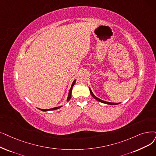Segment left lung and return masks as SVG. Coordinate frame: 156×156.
Wrapping results in <instances>:
<instances>
[{"label":"left lung","instance_id":"8db88e82","mask_svg":"<svg viewBox=\"0 0 156 156\" xmlns=\"http://www.w3.org/2000/svg\"><path fill=\"white\" fill-rule=\"evenodd\" d=\"M89 90H90V94H91V95H92V96L94 98V99H96V100H98V101H99V102H101V103H105V104H108V105H119V103H110V102H107V101H103V100H101V99H99V98H98L96 96H95V95L93 94V92H92V90H90V89L89 88Z\"/></svg>","mask_w":156,"mask_h":156}]
</instances>
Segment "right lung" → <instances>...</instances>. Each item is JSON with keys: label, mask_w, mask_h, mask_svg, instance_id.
Here are the masks:
<instances>
[{"label": "right lung", "mask_w": 156, "mask_h": 156, "mask_svg": "<svg viewBox=\"0 0 156 156\" xmlns=\"http://www.w3.org/2000/svg\"><path fill=\"white\" fill-rule=\"evenodd\" d=\"M76 82V80H74V82H73L72 83V85H71V89L69 90V94H68V97H67V101H69V99H71V92H72V89H73V87L74 86V83H75ZM61 107V106H58V107H55V108H50V109H47V110H43V109H39L41 111H43V112H46V111H49V110H57V109H59V108Z\"/></svg>", "instance_id": "add662e5"}]
</instances>
